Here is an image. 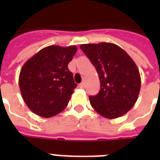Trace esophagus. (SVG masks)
I'll return each mask as SVG.
<instances>
[{
  "label": "esophagus",
  "mask_w": 160,
  "mask_h": 160,
  "mask_svg": "<svg viewBox=\"0 0 160 160\" xmlns=\"http://www.w3.org/2000/svg\"><path fill=\"white\" fill-rule=\"evenodd\" d=\"M79 86H80V88L83 89V88L85 87V85H84V83H80V85H79Z\"/></svg>",
  "instance_id": "esophagus-1"
}]
</instances>
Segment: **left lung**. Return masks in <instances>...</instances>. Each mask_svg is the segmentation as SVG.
I'll list each match as a JSON object with an SVG mask.
<instances>
[{
	"label": "left lung",
	"instance_id": "left-lung-1",
	"mask_svg": "<svg viewBox=\"0 0 160 160\" xmlns=\"http://www.w3.org/2000/svg\"><path fill=\"white\" fill-rule=\"evenodd\" d=\"M80 48L94 65L100 78V92L89 96L91 106L107 119L126 114L136 103L141 86L134 60L113 43L84 44Z\"/></svg>",
	"mask_w": 160,
	"mask_h": 160
}]
</instances>
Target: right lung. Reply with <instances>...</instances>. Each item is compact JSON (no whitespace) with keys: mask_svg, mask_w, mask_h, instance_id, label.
<instances>
[{"mask_svg":"<svg viewBox=\"0 0 160 160\" xmlns=\"http://www.w3.org/2000/svg\"><path fill=\"white\" fill-rule=\"evenodd\" d=\"M76 51L75 46H50L24 64L19 75V86L24 101L33 113L50 118L67 106L77 86L68 69Z\"/></svg>","mask_w":160,"mask_h":160,"instance_id":"add662e5","label":"right lung"}]
</instances>
